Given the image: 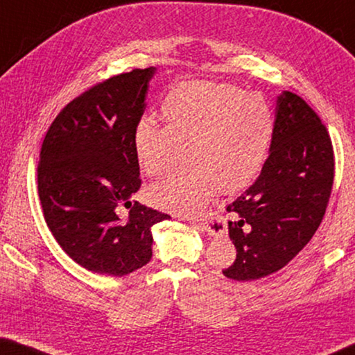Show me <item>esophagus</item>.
I'll use <instances>...</instances> for the list:
<instances>
[{
  "mask_svg": "<svg viewBox=\"0 0 355 355\" xmlns=\"http://www.w3.org/2000/svg\"><path fill=\"white\" fill-rule=\"evenodd\" d=\"M191 224H194L196 227L202 228V230H205L207 233H209V235H219V233H222V227L219 228H214L208 224V222H205L203 219H197V220H191Z\"/></svg>",
  "mask_w": 355,
  "mask_h": 355,
  "instance_id": "esophagus-1",
  "label": "esophagus"
}]
</instances>
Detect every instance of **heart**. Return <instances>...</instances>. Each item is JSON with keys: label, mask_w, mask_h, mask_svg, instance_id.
Listing matches in <instances>:
<instances>
[{"label": "heart", "mask_w": 355, "mask_h": 355, "mask_svg": "<svg viewBox=\"0 0 355 355\" xmlns=\"http://www.w3.org/2000/svg\"><path fill=\"white\" fill-rule=\"evenodd\" d=\"M164 125L142 119L135 130L141 169L161 177L188 161L196 167L153 184V205L196 214L219 189L236 192L254 182L268 158L274 112L258 92L216 83H183L161 105Z\"/></svg>", "instance_id": "heart-1"}]
</instances>
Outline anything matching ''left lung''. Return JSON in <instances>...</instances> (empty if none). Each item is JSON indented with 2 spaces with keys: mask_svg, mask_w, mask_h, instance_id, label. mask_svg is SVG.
I'll use <instances>...</instances> for the list:
<instances>
[{
  "mask_svg": "<svg viewBox=\"0 0 355 355\" xmlns=\"http://www.w3.org/2000/svg\"><path fill=\"white\" fill-rule=\"evenodd\" d=\"M332 141L299 95L277 97L269 156L255 183L227 207L236 258L224 275L238 282L277 272L320 227L334 184Z\"/></svg>",
  "mask_w": 355,
  "mask_h": 355,
  "instance_id": "1",
  "label": "left lung"
}]
</instances>
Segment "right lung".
<instances>
[{"label": "right lung", "instance_id": "right-lung-1", "mask_svg": "<svg viewBox=\"0 0 355 355\" xmlns=\"http://www.w3.org/2000/svg\"><path fill=\"white\" fill-rule=\"evenodd\" d=\"M155 67L92 86L53 120L40 150L39 199L58 244L87 271L122 277L152 258V227L171 216L131 202L141 188L135 130ZM119 206L131 207L127 221Z\"/></svg>", "mask_w": 355, "mask_h": 355}]
</instances>
